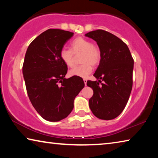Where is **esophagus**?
<instances>
[{
  "label": "esophagus",
  "mask_w": 158,
  "mask_h": 158,
  "mask_svg": "<svg viewBox=\"0 0 158 158\" xmlns=\"http://www.w3.org/2000/svg\"><path fill=\"white\" fill-rule=\"evenodd\" d=\"M84 82L85 85H86V83H87V79H84Z\"/></svg>",
  "instance_id": "34e87169"
}]
</instances>
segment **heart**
<instances>
[{"label": "heart", "instance_id": "heart-1", "mask_svg": "<svg viewBox=\"0 0 158 158\" xmlns=\"http://www.w3.org/2000/svg\"><path fill=\"white\" fill-rule=\"evenodd\" d=\"M81 62L84 63L80 66L74 67L70 69L69 74L73 77L81 78L87 77L92 72V65L95 66L100 63L101 54L98 47H95L89 40L79 37L71 42L70 50L63 49L60 51L61 60L68 68L74 65V55L81 53Z\"/></svg>", "mask_w": 158, "mask_h": 158}]
</instances>
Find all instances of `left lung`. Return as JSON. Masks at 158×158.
I'll return each mask as SVG.
<instances>
[{
    "label": "left lung",
    "instance_id": "obj_1",
    "mask_svg": "<svg viewBox=\"0 0 158 158\" xmlns=\"http://www.w3.org/2000/svg\"><path fill=\"white\" fill-rule=\"evenodd\" d=\"M95 40L100 49V64L93 74L97 81H88L93 90L89 107L100 119L111 120L118 116L127 105L132 87L134 60L129 48L121 39L103 30L85 34ZM101 85L99 83L102 81Z\"/></svg>",
    "mask_w": 158,
    "mask_h": 158
}]
</instances>
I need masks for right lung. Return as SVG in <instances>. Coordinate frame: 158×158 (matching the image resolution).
<instances>
[{
    "label": "right lung",
    "instance_id": "add662e5",
    "mask_svg": "<svg viewBox=\"0 0 158 158\" xmlns=\"http://www.w3.org/2000/svg\"><path fill=\"white\" fill-rule=\"evenodd\" d=\"M74 33L49 29L37 36L26 51L22 73L33 107L44 119L56 122L74 108V100L84 87L83 79L65 78L68 67L60 58V51Z\"/></svg>",
    "mask_w": 158,
    "mask_h": 158
}]
</instances>
